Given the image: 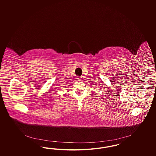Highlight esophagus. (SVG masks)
Instances as JSON below:
<instances>
[{
    "label": "esophagus",
    "instance_id": "34e87169",
    "mask_svg": "<svg viewBox=\"0 0 156 156\" xmlns=\"http://www.w3.org/2000/svg\"><path fill=\"white\" fill-rule=\"evenodd\" d=\"M81 77H80V76H78V77L77 78V80H78V81H81Z\"/></svg>",
    "mask_w": 156,
    "mask_h": 156
}]
</instances>
